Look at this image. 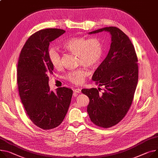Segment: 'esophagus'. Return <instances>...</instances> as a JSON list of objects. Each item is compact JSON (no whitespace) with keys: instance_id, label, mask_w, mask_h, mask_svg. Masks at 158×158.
I'll return each mask as SVG.
<instances>
[{"instance_id":"34e87169","label":"esophagus","mask_w":158,"mask_h":158,"mask_svg":"<svg viewBox=\"0 0 158 158\" xmlns=\"http://www.w3.org/2000/svg\"><path fill=\"white\" fill-rule=\"evenodd\" d=\"M73 92H76V93H78V94H79V93H80V92H81V89H80V88L75 89L73 90Z\"/></svg>"}]
</instances>
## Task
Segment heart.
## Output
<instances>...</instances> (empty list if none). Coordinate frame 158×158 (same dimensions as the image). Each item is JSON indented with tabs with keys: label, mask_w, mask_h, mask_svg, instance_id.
<instances>
[{
	"label": "heart",
	"mask_w": 158,
	"mask_h": 158,
	"mask_svg": "<svg viewBox=\"0 0 158 158\" xmlns=\"http://www.w3.org/2000/svg\"><path fill=\"white\" fill-rule=\"evenodd\" d=\"M66 50L77 54L78 63L90 68L98 66L103 56V45L98 38L87 39L83 37L71 38L63 43ZM48 59L52 66L56 69L62 66L61 56L55 48H51L48 52ZM89 73L85 68L69 71L66 76L68 81L75 85L82 84Z\"/></svg>",
	"instance_id": "heart-1"
}]
</instances>
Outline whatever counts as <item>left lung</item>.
Listing matches in <instances>:
<instances>
[{
  "mask_svg": "<svg viewBox=\"0 0 158 158\" xmlns=\"http://www.w3.org/2000/svg\"><path fill=\"white\" fill-rule=\"evenodd\" d=\"M110 32L111 44L105 59L94 72L92 80L104 87L82 89L89 97L87 112L92 122L99 127L110 128L127 114L131 105L139 77L138 59L128 36L115 27H105L89 33Z\"/></svg>",
  "mask_w": 158,
  "mask_h": 158,
  "instance_id": "8db88e82",
  "label": "left lung"
}]
</instances>
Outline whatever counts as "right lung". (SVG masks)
<instances>
[{"label":"right lung","instance_id":"1","mask_svg":"<svg viewBox=\"0 0 158 158\" xmlns=\"http://www.w3.org/2000/svg\"><path fill=\"white\" fill-rule=\"evenodd\" d=\"M65 33L47 28L31 35L21 51L17 69L20 98L32 122L43 130H51L63 122L71 102L73 90L59 87L51 91L48 75L54 67L48 59L50 43Z\"/></svg>","mask_w":158,"mask_h":158}]
</instances>
